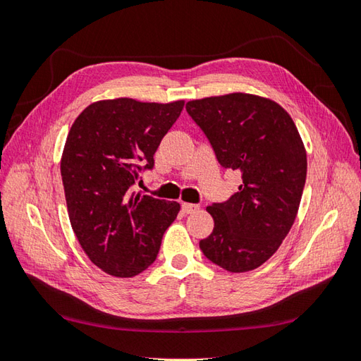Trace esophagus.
Returning a JSON list of instances; mask_svg holds the SVG:
<instances>
[{
    "mask_svg": "<svg viewBox=\"0 0 361 361\" xmlns=\"http://www.w3.org/2000/svg\"><path fill=\"white\" fill-rule=\"evenodd\" d=\"M198 209V204L194 203H181V211L185 214H192Z\"/></svg>",
    "mask_w": 361,
    "mask_h": 361,
    "instance_id": "obj_1",
    "label": "esophagus"
}]
</instances>
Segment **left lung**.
I'll use <instances>...</instances> for the list:
<instances>
[{"label":"left lung","mask_w":361,"mask_h":361,"mask_svg":"<svg viewBox=\"0 0 361 361\" xmlns=\"http://www.w3.org/2000/svg\"><path fill=\"white\" fill-rule=\"evenodd\" d=\"M221 167L239 169V192L212 203V233L200 240L211 262L231 273L270 259L296 219L307 155L290 114L270 99L233 93L186 104Z\"/></svg>","instance_id":"1"}]
</instances>
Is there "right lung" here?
<instances>
[{"mask_svg": "<svg viewBox=\"0 0 361 361\" xmlns=\"http://www.w3.org/2000/svg\"><path fill=\"white\" fill-rule=\"evenodd\" d=\"M185 101H99L83 110L68 133L60 172L68 216L91 262L118 278L150 267L161 239L180 211L176 202L132 192L140 172L181 114Z\"/></svg>", "mask_w": 361, "mask_h": 361, "instance_id": "1", "label": "right lung"}]
</instances>
